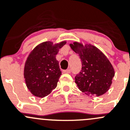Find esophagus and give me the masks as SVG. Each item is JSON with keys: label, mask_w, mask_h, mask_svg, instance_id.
<instances>
[{"label": "esophagus", "mask_w": 130, "mask_h": 130, "mask_svg": "<svg viewBox=\"0 0 130 130\" xmlns=\"http://www.w3.org/2000/svg\"><path fill=\"white\" fill-rule=\"evenodd\" d=\"M63 72L68 73V74H70V73L71 72V70H70V69H67V70H63Z\"/></svg>", "instance_id": "1"}]
</instances>
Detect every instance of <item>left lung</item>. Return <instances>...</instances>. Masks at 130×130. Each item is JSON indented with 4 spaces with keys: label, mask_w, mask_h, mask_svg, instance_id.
<instances>
[{
    "label": "left lung",
    "mask_w": 130,
    "mask_h": 130,
    "mask_svg": "<svg viewBox=\"0 0 130 130\" xmlns=\"http://www.w3.org/2000/svg\"><path fill=\"white\" fill-rule=\"evenodd\" d=\"M72 50L79 54L82 63L80 72L75 77V83L81 91L88 95L99 96L110 88L114 68L107 58L95 46L74 42Z\"/></svg>",
    "instance_id": "8db88e82"
}]
</instances>
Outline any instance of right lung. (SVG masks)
Listing matches in <instances>:
<instances>
[{
	"label": "right lung",
	"instance_id": "1",
	"mask_svg": "<svg viewBox=\"0 0 130 130\" xmlns=\"http://www.w3.org/2000/svg\"><path fill=\"white\" fill-rule=\"evenodd\" d=\"M66 44L44 42L36 46L25 62L24 77L28 89L34 96L43 98L57 86L61 72L56 56Z\"/></svg>",
	"mask_w": 130,
	"mask_h": 130
}]
</instances>
